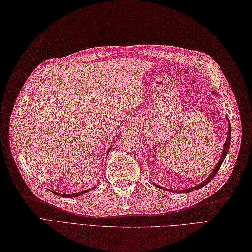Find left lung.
Listing matches in <instances>:
<instances>
[{
    "label": "left lung",
    "mask_w": 252,
    "mask_h": 252,
    "mask_svg": "<svg viewBox=\"0 0 252 252\" xmlns=\"http://www.w3.org/2000/svg\"><path fill=\"white\" fill-rule=\"evenodd\" d=\"M212 94H215V95H218V94H217L216 92H212ZM226 120H227V124H228V128H227L226 140H225V143H224V145H223V149H222V153H221V158H220V161H218V162L216 163V166H215V168L213 169L212 173L209 175V177H207L204 181H202V182H201L200 184H198V185H195V187H192V188H189V189H183V190H172V189H168L163 188V187H160V185H158V184H156V183H153V184H155L156 187H158V189H165V190H168V191H171V192H180V193L185 192V193H189V192H191V191H193V190H198V189H202L203 187H205V185H206L207 183H209V182L211 181V179L215 176L216 173L218 172V170L220 169V167H221V165H222V162H223V160H224V158H225V157H226V155H227V152H228L229 146H231V132H232V130H231V123H229V119L227 118V116H226Z\"/></svg>",
    "instance_id": "obj_1"
}]
</instances>
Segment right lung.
<instances>
[{"instance_id": "obj_1", "label": "right lung", "mask_w": 252, "mask_h": 252, "mask_svg": "<svg viewBox=\"0 0 252 252\" xmlns=\"http://www.w3.org/2000/svg\"><path fill=\"white\" fill-rule=\"evenodd\" d=\"M110 149H111V147L109 148V150H108V153H109V151H110ZM94 188H93V189H86V190H83V191H80V192H77V193H72V194H65V193H59V192H56V191H52L53 193H56V194H58V195H60V196H63V198H75V196H79V195H81V194H83V193H86L87 191H90V190H93Z\"/></svg>"}]
</instances>
